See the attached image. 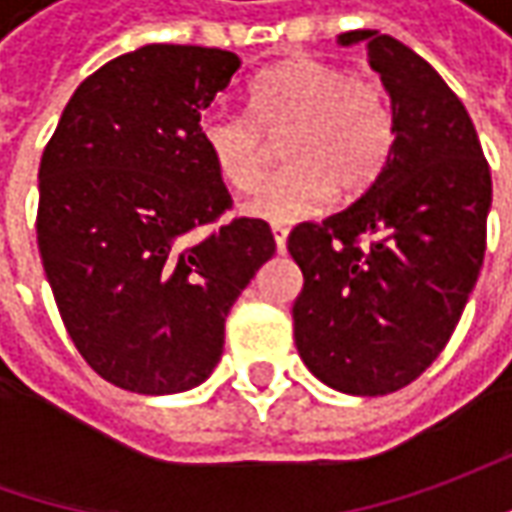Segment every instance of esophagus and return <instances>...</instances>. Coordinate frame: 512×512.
<instances>
[{"label":"esophagus","mask_w":512,"mask_h":512,"mask_svg":"<svg viewBox=\"0 0 512 512\" xmlns=\"http://www.w3.org/2000/svg\"><path fill=\"white\" fill-rule=\"evenodd\" d=\"M270 230H273V239H276V250L282 253L287 245V233H290V230H287V225H282V222H273Z\"/></svg>","instance_id":"esophagus-1"}]
</instances>
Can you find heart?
I'll list each match as a JSON object with an SVG mask.
<instances>
[{
	"label": "heart",
	"mask_w": 512,
	"mask_h": 512,
	"mask_svg": "<svg viewBox=\"0 0 512 512\" xmlns=\"http://www.w3.org/2000/svg\"><path fill=\"white\" fill-rule=\"evenodd\" d=\"M287 162L259 187L245 210L270 222H290L336 193L353 196L382 173L396 142V116L382 82L299 56L250 82V116L210 110L199 139L233 190H253L265 176L270 142Z\"/></svg>",
	"instance_id": "1"
}]
</instances>
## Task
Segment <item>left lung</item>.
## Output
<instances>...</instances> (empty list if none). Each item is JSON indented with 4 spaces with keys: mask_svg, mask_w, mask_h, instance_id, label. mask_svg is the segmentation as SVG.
I'll return each instance as SVG.
<instances>
[{
    "mask_svg": "<svg viewBox=\"0 0 512 512\" xmlns=\"http://www.w3.org/2000/svg\"><path fill=\"white\" fill-rule=\"evenodd\" d=\"M339 42H367L396 142L353 205L290 230L305 276L293 336L327 387L384 396L416 382L459 325L484 262L493 182L462 99L419 53L376 30Z\"/></svg>",
    "mask_w": 512,
    "mask_h": 512,
    "instance_id": "1",
    "label": "left lung"
}]
</instances>
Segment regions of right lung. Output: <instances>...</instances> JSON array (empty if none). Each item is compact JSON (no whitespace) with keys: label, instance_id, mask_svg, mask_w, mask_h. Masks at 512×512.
Masks as SVG:
<instances>
[{"label":"right lung","instance_id":"right-lung-1","mask_svg":"<svg viewBox=\"0 0 512 512\" xmlns=\"http://www.w3.org/2000/svg\"><path fill=\"white\" fill-rule=\"evenodd\" d=\"M230 50L145 45L76 88L39 162L36 242L82 359L130 393L202 384L225 319L276 242L233 199L199 139L239 70Z\"/></svg>","mask_w":512,"mask_h":512}]
</instances>
